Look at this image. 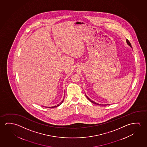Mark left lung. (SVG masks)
Wrapping results in <instances>:
<instances>
[{
  "label": "left lung",
  "mask_w": 147,
  "mask_h": 147,
  "mask_svg": "<svg viewBox=\"0 0 147 147\" xmlns=\"http://www.w3.org/2000/svg\"><path fill=\"white\" fill-rule=\"evenodd\" d=\"M127 43H128V45L130 46V47H132V45H131L130 42V41H129L127 39ZM86 96V98H88V100H90L91 102H92V103H93V104H97V105H100V104H97V103H96V102H93V101H92V100H90L89 98H88V96Z\"/></svg>",
  "instance_id": "1"
}]
</instances>
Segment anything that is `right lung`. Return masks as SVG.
<instances>
[{"label": "right lung", "mask_w": 147, "mask_h": 147, "mask_svg": "<svg viewBox=\"0 0 147 147\" xmlns=\"http://www.w3.org/2000/svg\"><path fill=\"white\" fill-rule=\"evenodd\" d=\"M64 98H63V100L62 101V102H61L59 104H58V105H56V106H54V107H49V108H55V107H58V106H59V105H60L62 103V102H63V100H64Z\"/></svg>", "instance_id": "add662e5"}]
</instances>
